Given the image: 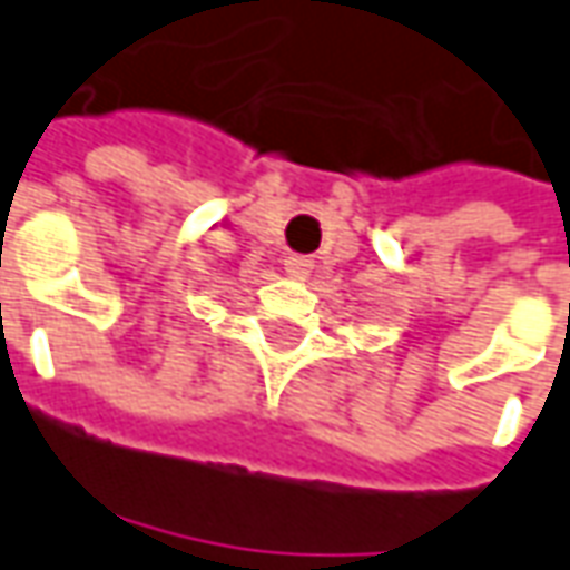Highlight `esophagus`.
<instances>
[{
    "mask_svg": "<svg viewBox=\"0 0 570 570\" xmlns=\"http://www.w3.org/2000/svg\"><path fill=\"white\" fill-rule=\"evenodd\" d=\"M285 269H288L292 276H311L313 259L311 257H301V254H292V257L285 259Z\"/></svg>",
    "mask_w": 570,
    "mask_h": 570,
    "instance_id": "esophagus-1",
    "label": "esophagus"
}]
</instances>
